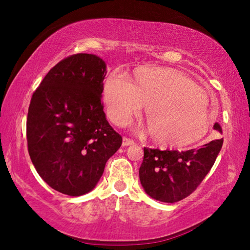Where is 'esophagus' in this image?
<instances>
[{
	"label": "esophagus",
	"mask_w": 250,
	"mask_h": 250,
	"mask_svg": "<svg viewBox=\"0 0 250 250\" xmlns=\"http://www.w3.org/2000/svg\"><path fill=\"white\" fill-rule=\"evenodd\" d=\"M134 145V141L131 140V139L126 138V137H124V139H122V146H132Z\"/></svg>",
	"instance_id": "esophagus-1"
}]
</instances>
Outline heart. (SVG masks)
Returning <instances> with one entry per match:
<instances>
[{"label":"heart","instance_id":"b5f03b06","mask_svg":"<svg viewBox=\"0 0 250 250\" xmlns=\"http://www.w3.org/2000/svg\"><path fill=\"white\" fill-rule=\"evenodd\" d=\"M104 97L108 115L125 125L146 107L152 140L166 146H186L204 137L210 126L208 97L179 70L145 66L132 83L120 75L105 79Z\"/></svg>","mask_w":250,"mask_h":250}]
</instances>
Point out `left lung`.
<instances>
[{
    "label": "left lung",
    "mask_w": 250,
    "mask_h": 250,
    "mask_svg": "<svg viewBox=\"0 0 250 250\" xmlns=\"http://www.w3.org/2000/svg\"><path fill=\"white\" fill-rule=\"evenodd\" d=\"M214 129L223 133L219 124ZM223 139L213 140L198 149L183 152L145 147L139 170L143 189L156 201L175 203L195 191L214 166Z\"/></svg>",
    "instance_id": "left-lung-1"
}]
</instances>
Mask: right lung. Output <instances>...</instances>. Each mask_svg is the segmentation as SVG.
<instances>
[{
  "instance_id": "add662e5",
  "label": "right lung",
  "mask_w": 250,
  "mask_h": 250,
  "mask_svg": "<svg viewBox=\"0 0 250 250\" xmlns=\"http://www.w3.org/2000/svg\"><path fill=\"white\" fill-rule=\"evenodd\" d=\"M105 74L97 55H73L48 71L29 104V156L42 179L66 195L92 191L121 146L101 104Z\"/></svg>"
}]
</instances>
